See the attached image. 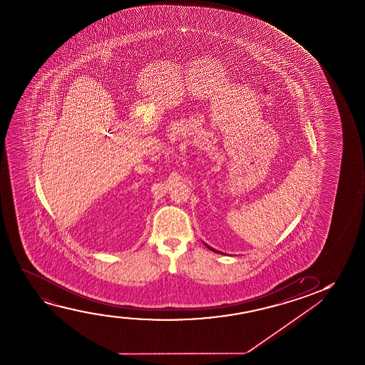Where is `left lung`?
I'll return each instance as SVG.
<instances>
[{
    "label": "left lung",
    "mask_w": 365,
    "mask_h": 365,
    "mask_svg": "<svg viewBox=\"0 0 365 365\" xmlns=\"http://www.w3.org/2000/svg\"><path fill=\"white\" fill-rule=\"evenodd\" d=\"M205 247H207V248H208V250H212V252H215V253H218V255H220H220H223V253H222V252H220V250H215V248H212V247H210V245H205Z\"/></svg>",
    "instance_id": "1"
}]
</instances>
